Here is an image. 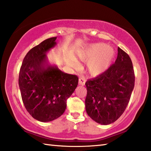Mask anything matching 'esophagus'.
<instances>
[{
    "mask_svg": "<svg viewBox=\"0 0 151 151\" xmlns=\"http://www.w3.org/2000/svg\"><path fill=\"white\" fill-rule=\"evenodd\" d=\"M85 83H86V78L83 76H81V77L79 78L78 80V84L79 85H82V86H84L85 84Z\"/></svg>",
    "mask_w": 151,
    "mask_h": 151,
    "instance_id": "1",
    "label": "esophagus"
}]
</instances>
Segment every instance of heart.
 I'll return each instance as SVG.
<instances>
[{"instance_id": "1", "label": "heart", "mask_w": 151, "mask_h": 151, "mask_svg": "<svg viewBox=\"0 0 151 151\" xmlns=\"http://www.w3.org/2000/svg\"><path fill=\"white\" fill-rule=\"evenodd\" d=\"M115 54L114 49L111 46H108L104 43H96L78 49L75 53V59L81 61H88V72L90 75L96 76L105 72L110 67ZM70 64L75 66V60L73 59Z\"/></svg>"}]
</instances>
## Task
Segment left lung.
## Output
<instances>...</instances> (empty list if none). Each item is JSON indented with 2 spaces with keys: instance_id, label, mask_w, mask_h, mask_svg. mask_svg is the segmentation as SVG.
Segmentation results:
<instances>
[{
  "instance_id": "1",
  "label": "left lung",
  "mask_w": 151,
  "mask_h": 151,
  "mask_svg": "<svg viewBox=\"0 0 151 151\" xmlns=\"http://www.w3.org/2000/svg\"><path fill=\"white\" fill-rule=\"evenodd\" d=\"M115 63L97 77L85 83L87 114L102 125L114 123L122 116L129 102L135 86V74L131 58L117 48Z\"/></svg>"
}]
</instances>
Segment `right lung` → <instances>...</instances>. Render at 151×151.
Here are the masks:
<instances>
[{
	"instance_id": "1",
	"label": "right lung",
	"mask_w": 151,
	"mask_h": 151,
	"mask_svg": "<svg viewBox=\"0 0 151 151\" xmlns=\"http://www.w3.org/2000/svg\"><path fill=\"white\" fill-rule=\"evenodd\" d=\"M57 37L45 40L28 51L23 60L18 83L24 105L37 121L48 122L63 115L67 100L78 85L76 75L49 63L47 53L57 45Z\"/></svg>"
}]
</instances>
